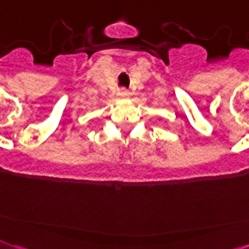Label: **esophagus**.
<instances>
[{
  "label": "esophagus",
  "mask_w": 249,
  "mask_h": 249,
  "mask_svg": "<svg viewBox=\"0 0 249 249\" xmlns=\"http://www.w3.org/2000/svg\"><path fill=\"white\" fill-rule=\"evenodd\" d=\"M119 96L121 98H124V100H126V98L130 97V92H129V90H126V89H120Z\"/></svg>",
  "instance_id": "1"
}]
</instances>
